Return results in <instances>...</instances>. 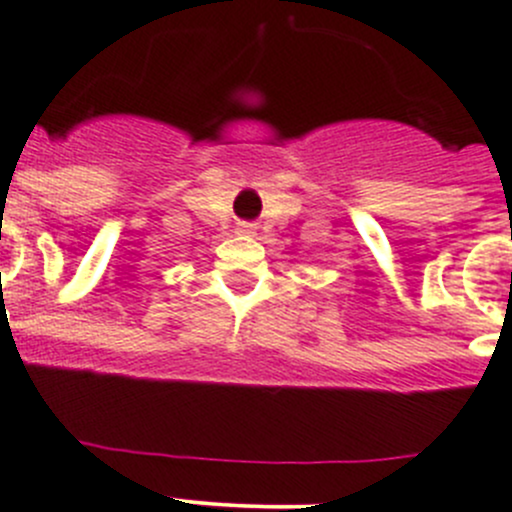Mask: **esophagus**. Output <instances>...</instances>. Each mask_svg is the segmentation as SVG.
Listing matches in <instances>:
<instances>
[{
    "mask_svg": "<svg viewBox=\"0 0 512 512\" xmlns=\"http://www.w3.org/2000/svg\"><path fill=\"white\" fill-rule=\"evenodd\" d=\"M240 232H242V235H252V232H255V227H252V225H240Z\"/></svg>",
    "mask_w": 512,
    "mask_h": 512,
    "instance_id": "1",
    "label": "esophagus"
}]
</instances>
